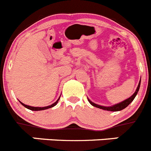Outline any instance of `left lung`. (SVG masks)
<instances>
[{
  "label": "left lung",
  "instance_id": "obj_1",
  "mask_svg": "<svg viewBox=\"0 0 151 151\" xmlns=\"http://www.w3.org/2000/svg\"><path fill=\"white\" fill-rule=\"evenodd\" d=\"M140 84H141V80H140V81H139V85H138V88H137L136 91H135V92L134 93L133 95H132V96H130L129 98H128L127 99H126V100L123 101L122 103H118V104H116L113 106H110V107H105V106H99V105H96V104H95V103H92V102H91L90 99H88V101H89V103H91L93 106H94V107H96V108H99V109H103V110L111 111H121V110H122V109H125L126 107H127V106H129V105L132 103V100L135 99V96H136L137 93H138V92H139V88H140Z\"/></svg>",
  "mask_w": 151,
  "mask_h": 151
}]
</instances>
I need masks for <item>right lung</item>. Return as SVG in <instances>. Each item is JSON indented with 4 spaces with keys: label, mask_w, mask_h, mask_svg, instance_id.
Returning <instances> with one entry per match:
<instances>
[{
    "label": "right lung",
    "mask_w": 151,
    "mask_h": 151,
    "mask_svg": "<svg viewBox=\"0 0 151 151\" xmlns=\"http://www.w3.org/2000/svg\"><path fill=\"white\" fill-rule=\"evenodd\" d=\"M60 99V98H59ZM59 99H58V100L55 102V103H53L52 105H51V106H45V107H32V106H27V105L24 104V103H22V102H20L21 104L22 105V106H24V107L27 108V109H30V110H32V111H41V110H45V109H49V108H52V107H54L55 106H56L57 103H58V102Z\"/></svg>",
    "instance_id": "add662e5"
}]
</instances>
